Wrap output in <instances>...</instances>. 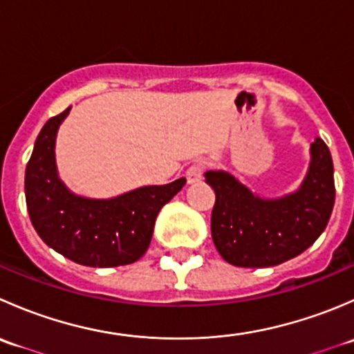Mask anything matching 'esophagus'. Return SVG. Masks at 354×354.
<instances>
[{
	"mask_svg": "<svg viewBox=\"0 0 354 354\" xmlns=\"http://www.w3.org/2000/svg\"><path fill=\"white\" fill-rule=\"evenodd\" d=\"M185 176H187V181L190 185L197 183V181L202 180L203 176V166L202 164H192L187 169V173H185Z\"/></svg>",
	"mask_w": 354,
	"mask_h": 354,
	"instance_id": "1",
	"label": "esophagus"
}]
</instances>
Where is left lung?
<instances>
[{
    "label": "left lung",
    "instance_id": "8db88e82",
    "mask_svg": "<svg viewBox=\"0 0 354 354\" xmlns=\"http://www.w3.org/2000/svg\"><path fill=\"white\" fill-rule=\"evenodd\" d=\"M298 192L277 200L253 195L230 173L207 171L216 194L210 231L219 255L246 269L272 267L305 252L326 230L335 200L334 164L322 138Z\"/></svg>",
    "mask_w": 354,
    "mask_h": 354
}]
</instances>
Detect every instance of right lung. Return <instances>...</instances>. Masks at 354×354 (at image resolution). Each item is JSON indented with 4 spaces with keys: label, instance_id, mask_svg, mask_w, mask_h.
Segmentation results:
<instances>
[{
    "label": "right lung",
    "instance_id": "add662e5",
    "mask_svg": "<svg viewBox=\"0 0 354 354\" xmlns=\"http://www.w3.org/2000/svg\"><path fill=\"white\" fill-rule=\"evenodd\" d=\"M70 108L46 121L25 169V200L32 226L46 245L87 267L133 263L147 252L156 217L187 183L185 178L144 187L109 200L73 195L59 181L56 131Z\"/></svg>",
    "mask_w": 354,
    "mask_h": 354
}]
</instances>
